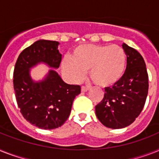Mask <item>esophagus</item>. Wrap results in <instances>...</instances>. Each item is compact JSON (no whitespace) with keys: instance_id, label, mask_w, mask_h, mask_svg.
Listing matches in <instances>:
<instances>
[{"instance_id":"34e87169","label":"esophagus","mask_w":159,"mask_h":159,"mask_svg":"<svg viewBox=\"0 0 159 159\" xmlns=\"http://www.w3.org/2000/svg\"><path fill=\"white\" fill-rule=\"evenodd\" d=\"M89 89H90V87H89V86H82L81 87V91L82 92H87Z\"/></svg>"}]
</instances>
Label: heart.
Listing matches in <instances>:
<instances>
[{"label": "heart", "mask_w": 159, "mask_h": 159, "mask_svg": "<svg viewBox=\"0 0 159 159\" xmlns=\"http://www.w3.org/2000/svg\"><path fill=\"white\" fill-rule=\"evenodd\" d=\"M126 63V53L119 45L84 44L75 48L70 59H64L61 68L72 81L81 80L89 70V76L96 84L109 87L121 80Z\"/></svg>", "instance_id": "b5f03b06"}]
</instances>
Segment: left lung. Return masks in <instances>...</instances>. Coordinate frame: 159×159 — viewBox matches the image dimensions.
<instances>
[{
	"instance_id": "left-lung-1",
	"label": "left lung",
	"mask_w": 159,
	"mask_h": 159,
	"mask_svg": "<svg viewBox=\"0 0 159 159\" xmlns=\"http://www.w3.org/2000/svg\"><path fill=\"white\" fill-rule=\"evenodd\" d=\"M127 55V67L121 80L105 89L102 102L96 106L99 121L113 129L125 128L136 120L142 111L147 98L149 77L140 53L123 44Z\"/></svg>"
}]
</instances>
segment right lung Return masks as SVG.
<instances>
[{
    "label": "right lung",
    "mask_w": 159,
    "mask_h": 159,
    "mask_svg": "<svg viewBox=\"0 0 159 159\" xmlns=\"http://www.w3.org/2000/svg\"><path fill=\"white\" fill-rule=\"evenodd\" d=\"M59 43L40 40L23 50L14 70V89L17 104L24 119L41 129H54L66 121L75 98L80 93V85L66 84L54 70L45 78L35 82L30 76V68L44 62L58 68L61 54Z\"/></svg>",
    "instance_id": "obj_1"
}]
</instances>
